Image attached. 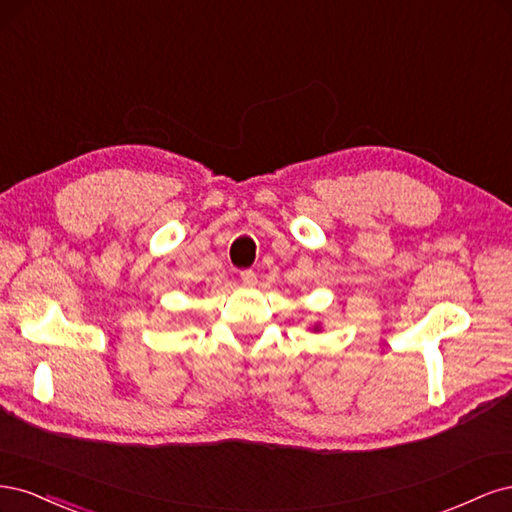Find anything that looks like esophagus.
Listing matches in <instances>:
<instances>
[{
    "label": "esophagus",
    "instance_id": "obj_1",
    "mask_svg": "<svg viewBox=\"0 0 512 512\" xmlns=\"http://www.w3.org/2000/svg\"><path fill=\"white\" fill-rule=\"evenodd\" d=\"M239 277H241V282H243V284H247V286L256 282V273H254L252 269H245V271H241V273H239Z\"/></svg>",
    "mask_w": 512,
    "mask_h": 512
}]
</instances>
